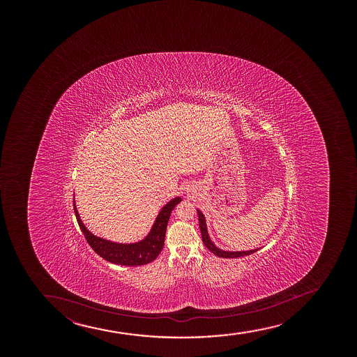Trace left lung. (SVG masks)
I'll use <instances>...</instances> for the list:
<instances>
[{
	"instance_id": "obj_1",
	"label": "left lung",
	"mask_w": 357,
	"mask_h": 357,
	"mask_svg": "<svg viewBox=\"0 0 357 357\" xmlns=\"http://www.w3.org/2000/svg\"><path fill=\"white\" fill-rule=\"evenodd\" d=\"M197 215H199V226H200L201 237H202V242L205 244L206 248L209 251H212L218 257H222V259H237V257H242V256H248V255L254 254L259 249H255V250L249 251H225L220 250L219 248L214 245L213 242L211 241L208 236V231H207V225H206V219L204 214L201 212L200 209H197Z\"/></svg>"
}]
</instances>
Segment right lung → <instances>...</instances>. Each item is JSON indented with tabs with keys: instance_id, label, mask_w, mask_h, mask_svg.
<instances>
[{
	"instance_id": "add662e5",
	"label": "right lung",
	"mask_w": 357,
	"mask_h": 357,
	"mask_svg": "<svg viewBox=\"0 0 357 357\" xmlns=\"http://www.w3.org/2000/svg\"><path fill=\"white\" fill-rule=\"evenodd\" d=\"M181 201L182 199L180 197L169 201L168 204L160 209V212L155 220V224L152 226L151 231L149 232L148 236L142 239L140 242L130 243V244L109 242L107 239L96 237L91 234L89 229H86L79 218L77 208L75 205V199L74 211L78 226L84 234L86 242L98 256H101L108 262L119 264V266H143V264H148V263L155 261L157 256L160 254L164 246V238H165V232H167L169 217L172 214V209L175 208V206L178 205Z\"/></svg>"
}]
</instances>
